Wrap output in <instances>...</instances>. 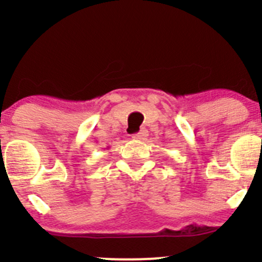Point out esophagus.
I'll use <instances>...</instances> for the list:
<instances>
[{"instance_id":"1","label":"esophagus","mask_w":262,"mask_h":262,"mask_svg":"<svg viewBox=\"0 0 262 262\" xmlns=\"http://www.w3.org/2000/svg\"><path fill=\"white\" fill-rule=\"evenodd\" d=\"M147 133H148V132L146 130V129H141V130H139L138 133L132 134V137H133L134 139H144L148 136Z\"/></svg>"}]
</instances>
